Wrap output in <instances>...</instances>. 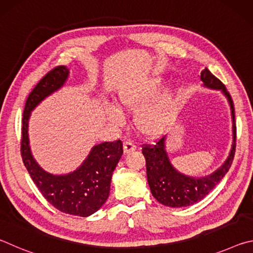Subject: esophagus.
Returning a JSON list of instances; mask_svg holds the SVG:
<instances>
[{
	"label": "esophagus",
	"mask_w": 253,
	"mask_h": 253,
	"mask_svg": "<svg viewBox=\"0 0 253 253\" xmlns=\"http://www.w3.org/2000/svg\"><path fill=\"white\" fill-rule=\"evenodd\" d=\"M135 149H136V146L130 142V140H126V142H124V153L125 154L135 151Z\"/></svg>",
	"instance_id": "34e87169"
}]
</instances>
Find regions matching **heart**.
<instances>
[{
	"label": "heart",
	"mask_w": 253,
	"mask_h": 253,
	"mask_svg": "<svg viewBox=\"0 0 253 253\" xmlns=\"http://www.w3.org/2000/svg\"><path fill=\"white\" fill-rule=\"evenodd\" d=\"M162 84L161 79H146L131 84L123 88L117 95V104L124 111H135L134 123L140 134L155 137L163 134L172 119L174 93L169 90L157 95L152 100H147L158 91ZM108 118L111 123L121 125L123 116L117 108L110 107Z\"/></svg>",
	"instance_id": "obj_1"
}]
</instances>
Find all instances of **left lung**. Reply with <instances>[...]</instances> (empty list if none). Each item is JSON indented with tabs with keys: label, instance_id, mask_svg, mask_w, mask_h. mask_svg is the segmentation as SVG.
Returning a JSON list of instances; mask_svg holds the SVG:
<instances>
[{
	"label": "left lung",
	"instance_id": "obj_1",
	"mask_svg": "<svg viewBox=\"0 0 253 253\" xmlns=\"http://www.w3.org/2000/svg\"><path fill=\"white\" fill-rule=\"evenodd\" d=\"M201 80L205 87L217 89L228 98L233 123V144L230 155L224 164L215 172L205 177H192L179 173L170 164L165 151V137L153 145H143V155L146 160L147 181L154 198L163 205L170 208L188 207L205 198L228 173L232 165L235 146H237V126L234 123V105L225 85L213 76L208 68L201 71Z\"/></svg>",
	"mask_w": 253,
	"mask_h": 253
}]
</instances>
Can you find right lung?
I'll return each mask as SVG.
<instances>
[{"instance_id":"right-lung-1","label":"right lung","mask_w":253,"mask_h":253,"mask_svg":"<svg viewBox=\"0 0 253 253\" xmlns=\"http://www.w3.org/2000/svg\"><path fill=\"white\" fill-rule=\"evenodd\" d=\"M68 76L69 69L66 66L55 67L30 92L22 118L21 156L34 184L50 204L63 213L84 217L97 212L108 199L111 176L123 155L122 140L93 146L80 168L66 175L45 172L33 158L29 146L28 122L31 111L61 88Z\"/></svg>"}]
</instances>
